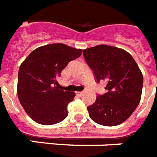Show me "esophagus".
Instances as JSON below:
<instances>
[{
    "instance_id": "esophagus-1",
    "label": "esophagus",
    "mask_w": 157,
    "mask_h": 157,
    "mask_svg": "<svg viewBox=\"0 0 157 157\" xmlns=\"http://www.w3.org/2000/svg\"><path fill=\"white\" fill-rule=\"evenodd\" d=\"M75 94H76L78 96H82V91H76V92H75Z\"/></svg>"
}]
</instances>
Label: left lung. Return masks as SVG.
Segmentation results:
<instances>
[{"label": "left lung", "mask_w": 157, "mask_h": 157, "mask_svg": "<svg viewBox=\"0 0 157 157\" xmlns=\"http://www.w3.org/2000/svg\"><path fill=\"white\" fill-rule=\"evenodd\" d=\"M85 61L97 82L104 80L107 92L87 107L95 122L114 126L128 119L140 104L144 77L132 56L118 48L100 44L83 50Z\"/></svg>", "instance_id": "1"}]
</instances>
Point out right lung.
I'll return each instance as SVG.
<instances>
[{
    "label": "right lung",
    "instance_id": "1",
    "mask_svg": "<svg viewBox=\"0 0 157 157\" xmlns=\"http://www.w3.org/2000/svg\"><path fill=\"white\" fill-rule=\"evenodd\" d=\"M82 52L64 44H52L37 48L21 64L17 97L36 122L48 126L67 117V105L75 93L58 89L57 79L69 62L79 57Z\"/></svg>",
    "mask_w": 157,
    "mask_h": 157
}]
</instances>
